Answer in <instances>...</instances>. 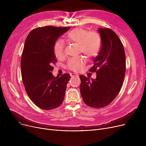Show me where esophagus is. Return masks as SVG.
Returning <instances> with one entry per match:
<instances>
[{"mask_svg":"<svg viewBox=\"0 0 146 146\" xmlns=\"http://www.w3.org/2000/svg\"><path fill=\"white\" fill-rule=\"evenodd\" d=\"M70 76H71V77H72V78H74V77H78L79 75H78V74H76V73H70Z\"/></svg>","mask_w":146,"mask_h":146,"instance_id":"1","label":"esophagus"}]
</instances>
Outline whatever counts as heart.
<instances>
[{
    "instance_id": "b5f03b06",
    "label": "heart",
    "mask_w": 146,
    "mask_h": 146,
    "mask_svg": "<svg viewBox=\"0 0 146 146\" xmlns=\"http://www.w3.org/2000/svg\"><path fill=\"white\" fill-rule=\"evenodd\" d=\"M64 40L68 43L78 44L79 52H82L89 59L96 57L102 46L100 34L95 31L89 32L87 29L82 28H76L70 31L65 35ZM53 50L57 58H63L64 45L61 41H58L54 44ZM85 64V58L80 56L69 60L67 67L68 70L78 72L82 70Z\"/></svg>"
}]
</instances>
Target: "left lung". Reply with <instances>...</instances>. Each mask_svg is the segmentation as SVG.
I'll list each match as a JSON object with an SVG mask.
<instances>
[{"instance_id": "left-lung-1", "label": "left lung", "mask_w": 146, "mask_h": 146, "mask_svg": "<svg viewBox=\"0 0 146 146\" xmlns=\"http://www.w3.org/2000/svg\"><path fill=\"white\" fill-rule=\"evenodd\" d=\"M102 46L89 72H96V78L80 75V94L83 102L95 108L108 105L119 94L125 74V54L118 35L109 28L98 29Z\"/></svg>"}]
</instances>
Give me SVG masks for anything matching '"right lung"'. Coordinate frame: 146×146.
<instances>
[{
  "label": "right lung",
  "instance_id": "add662e5",
  "mask_svg": "<svg viewBox=\"0 0 146 146\" xmlns=\"http://www.w3.org/2000/svg\"><path fill=\"white\" fill-rule=\"evenodd\" d=\"M70 27L45 26L31 31L25 40L21 61L22 82L34 104L41 109H55L63 103L70 74L55 78L57 62L53 47L58 38Z\"/></svg>",
  "mask_w": 146,
  "mask_h": 146
}]
</instances>
